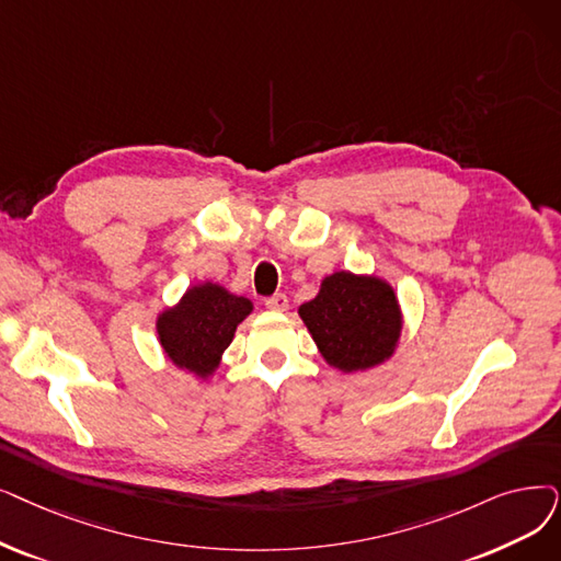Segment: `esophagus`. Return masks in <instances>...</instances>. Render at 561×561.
Segmentation results:
<instances>
[{"label":"esophagus","mask_w":561,"mask_h":561,"mask_svg":"<svg viewBox=\"0 0 561 561\" xmlns=\"http://www.w3.org/2000/svg\"><path fill=\"white\" fill-rule=\"evenodd\" d=\"M265 307L273 311H286L288 309V298L284 294H275L271 298H265Z\"/></svg>","instance_id":"34e87169"}]
</instances>
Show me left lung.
<instances>
[{"label":"left lung","instance_id":"1","mask_svg":"<svg viewBox=\"0 0 561 561\" xmlns=\"http://www.w3.org/2000/svg\"><path fill=\"white\" fill-rule=\"evenodd\" d=\"M316 346L341 371L369 369L392 355L401 313L394 290L376 277L334 273L300 307Z\"/></svg>","mask_w":561,"mask_h":561}]
</instances>
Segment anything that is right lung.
<instances>
[{"label":"right lung","mask_w":561,"mask_h":561,"mask_svg":"<svg viewBox=\"0 0 561 561\" xmlns=\"http://www.w3.org/2000/svg\"><path fill=\"white\" fill-rule=\"evenodd\" d=\"M250 311L248 298L231 296L222 286H194L176 309L164 311L158 319L160 344L176 367L206 376L217 367L238 323Z\"/></svg>","instance_id":"add662e5"}]
</instances>
